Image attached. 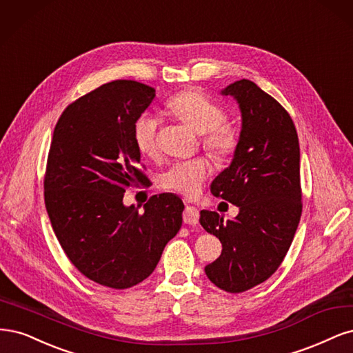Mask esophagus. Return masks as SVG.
Segmentation results:
<instances>
[{
  "label": "esophagus",
  "mask_w": 353,
  "mask_h": 353,
  "mask_svg": "<svg viewBox=\"0 0 353 353\" xmlns=\"http://www.w3.org/2000/svg\"><path fill=\"white\" fill-rule=\"evenodd\" d=\"M183 221L189 225H195L199 221V210L195 207L188 205L183 212Z\"/></svg>",
  "instance_id": "esophagus-1"
}]
</instances>
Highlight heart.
<instances>
[{
  "label": "heart",
  "instance_id": "heart-1",
  "mask_svg": "<svg viewBox=\"0 0 353 353\" xmlns=\"http://www.w3.org/2000/svg\"><path fill=\"white\" fill-rule=\"evenodd\" d=\"M168 110L188 128L202 134V143L219 160L229 158L236 151L239 138L236 130L225 124L221 107L207 98L199 90H186L168 101ZM158 119L152 114L139 116L133 126L134 143L142 155L152 157L157 152ZM211 173V165L205 158L180 161L161 174V185L165 189L193 196L199 192L203 181Z\"/></svg>",
  "mask_w": 353,
  "mask_h": 353
}]
</instances>
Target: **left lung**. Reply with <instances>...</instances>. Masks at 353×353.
Returning <instances> with one entry per match:
<instances>
[{
	"label": "left lung",
	"mask_w": 353,
	"mask_h": 353,
	"mask_svg": "<svg viewBox=\"0 0 353 353\" xmlns=\"http://www.w3.org/2000/svg\"><path fill=\"white\" fill-rule=\"evenodd\" d=\"M241 111L239 143L229 167L212 180V195L232 202V220L201 211L199 223L220 239L221 255L205 267L215 286L241 293L280 267L302 214L301 151L294 124L279 102L242 79L220 90Z\"/></svg>",
	"instance_id": "left-lung-1"
}]
</instances>
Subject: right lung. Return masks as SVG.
Segmentation results:
<instances>
[{
  "instance_id": "1",
  "label": "right lung",
  "mask_w": 353,
  "mask_h": 353,
  "mask_svg": "<svg viewBox=\"0 0 353 353\" xmlns=\"http://www.w3.org/2000/svg\"><path fill=\"white\" fill-rule=\"evenodd\" d=\"M155 98L136 81L99 86L67 107L54 129L45 207L72 264L88 279L128 289L151 276L181 227L183 202L173 193L124 205V192L146 176L133 126Z\"/></svg>"
}]
</instances>
